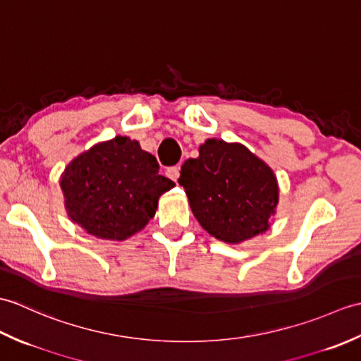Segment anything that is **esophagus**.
<instances>
[{"mask_svg":"<svg viewBox=\"0 0 361 361\" xmlns=\"http://www.w3.org/2000/svg\"><path fill=\"white\" fill-rule=\"evenodd\" d=\"M167 176L169 178H171L172 181H175L176 183V180H178V176H180V166H173V167H169L167 169Z\"/></svg>","mask_w":361,"mask_h":361,"instance_id":"esophagus-1","label":"esophagus"}]
</instances>
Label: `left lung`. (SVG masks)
I'll return each instance as SVG.
<instances>
[{
	"mask_svg": "<svg viewBox=\"0 0 361 361\" xmlns=\"http://www.w3.org/2000/svg\"><path fill=\"white\" fill-rule=\"evenodd\" d=\"M180 186L206 231L226 243L265 233L279 189L273 171L245 145L208 140L181 166Z\"/></svg>",
	"mask_w": 361,
	"mask_h": 361,
	"instance_id": "left-lung-1",
	"label": "left lung"
}]
</instances>
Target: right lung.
Here are the masks:
<instances>
[{
  "instance_id": "right-lung-1",
  "label": "right lung",
  "mask_w": 361,
  "mask_h": 361,
  "mask_svg": "<svg viewBox=\"0 0 361 361\" xmlns=\"http://www.w3.org/2000/svg\"><path fill=\"white\" fill-rule=\"evenodd\" d=\"M60 186L74 224L99 239L126 240L149 224L175 183L159 175L157 158L140 142L116 136L74 158Z\"/></svg>"
}]
</instances>
